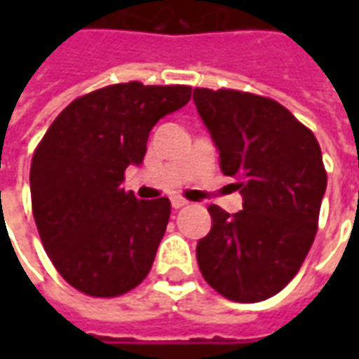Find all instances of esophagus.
I'll use <instances>...</instances> for the list:
<instances>
[{
    "instance_id": "esophagus-1",
    "label": "esophagus",
    "mask_w": 359,
    "mask_h": 359,
    "mask_svg": "<svg viewBox=\"0 0 359 359\" xmlns=\"http://www.w3.org/2000/svg\"><path fill=\"white\" fill-rule=\"evenodd\" d=\"M171 205L175 208V210H180V208L188 205V202L184 200V198H180V196H175V198H171Z\"/></svg>"
}]
</instances>
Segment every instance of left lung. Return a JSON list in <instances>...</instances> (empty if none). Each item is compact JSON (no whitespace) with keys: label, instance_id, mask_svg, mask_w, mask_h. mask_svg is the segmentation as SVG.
Listing matches in <instances>:
<instances>
[{"label":"left lung","instance_id":"8db88e82","mask_svg":"<svg viewBox=\"0 0 359 359\" xmlns=\"http://www.w3.org/2000/svg\"><path fill=\"white\" fill-rule=\"evenodd\" d=\"M196 109L238 180L242 211L210 205L211 231L196 246L203 278L229 300L262 302L283 290L308 256L327 188L313 133L269 97L194 88Z\"/></svg>","mask_w":359,"mask_h":359}]
</instances>
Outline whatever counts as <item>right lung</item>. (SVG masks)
<instances>
[{
    "instance_id": "obj_1",
    "label": "right lung",
    "mask_w": 359,
    "mask_h": 359,
    "mask_svg": "<svg viewBox=\"0 0 359 359\" xmlns=\"http://www.w3.org/2000/svg\"><path fill=\"white\" fill-rule=\"evenodd\" d=\"M190 86L123 82L82 95L51 123L32 157V213L59 275L76 290L113 298L151 269L171 215L167 198L125 192L159 118L184 107Z\"/></svg>"
}]
</instances>
